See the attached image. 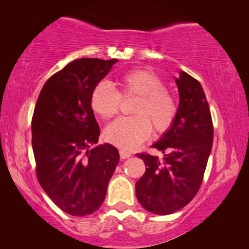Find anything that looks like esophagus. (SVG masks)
<instances>
[{
	"mask_svg": "<svg viewBox=\"0 0 249 249\" xmlns=\"http://www.w3.org/2000/svg\"><path fill=\"white\" fill-rule=\"evenodd\" d=\"M119 153H120V158H121L122 160L129 159V158H130V156H131L130 153H129L128 151H125V149H120V151H119Z\"/></svg>",
	"mask_w": 249,
	"mask_h": 249,
	"instance_id": "1",
	"label": "esophagus"
}]
</instances>
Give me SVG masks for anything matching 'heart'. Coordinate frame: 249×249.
Here are the masks:
<instances>
[{
	"mask_svg": "<svg viewBox=\"0 0 249 249\" xmlns=\"http://www.w3.org/2000/svg\"><path fill=\"white\" fill-rule=\"evenodd\" d=\"M120 91L107 81L94 87L90 104L95 113L103 119L118 114L121 97H136L130 117L120 118L105 129V137L112 144L124 148H134L155 132L168 131L175 124L178 104L173 95L165 89L161 78L146 69H135L118 78Z\"/></svg>",
	"mask_w": 249,
	"mask_h": 249,
	"instance_id": "heart-1",
	"label": "heart"
}]
</instances>
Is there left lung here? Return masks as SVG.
<instances>
[{"label":"left lung","mask_w":249,"mask_h":249,"mask_svg":"<svg viewBox=\"0 0 249 249\" xmlns=\"http://www.w3.org/2000/svg\"><path fill=\"white\" fill-rule=\"evenodd\" d=\"M176 83L180 97L176 121L152 146L164 158L136 154L146 166L136 182V196L145 210L159 215L181 210L196 196L213 142L212 117L200 84L183 71Z\"/></svg>","instance_id":"8db88e82"}]
</instances>
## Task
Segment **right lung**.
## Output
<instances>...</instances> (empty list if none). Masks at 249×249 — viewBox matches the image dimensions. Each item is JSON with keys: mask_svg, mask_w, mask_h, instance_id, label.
I'll return each mask as SVG.
<instances>
[{"mask_svg": "<svg viewBox=\"0 0 249 249\" xmlns=\"http://www.w3.org/2000/svg\"><path fill=\"white\" fill-rule=\"evenodd\" d=\"M117 59H79L49 78L32 119L37 179L54 204L73 216L100 209L119 162L111 144L91 148L100 127L90 97Z\"/></svg>", "mask_w": 249, "mask_h": 249, "instance_id": "add662e5", "label": "right lung"}]
</instances>
